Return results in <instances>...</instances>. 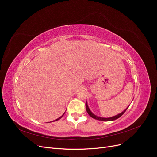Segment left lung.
Returning <instances> with one entry per match:
<instances>
[{"label": "left lung", "mask_w": 157, "mask_h": 157, "mask_svg": "<svg viewBox=\"0 0 157 157\" xmlns=\"http://www.w3.org/2000/svg\"><path fill=\"white\" fill-rule=\"evenodd\" d=\"M85 105H86V112H87V113L89 114V116L90 117H92V118H94L96 120H101V121H113V120H117L118 118H119L121 116H122L124 113L126 111V110L127 109V108H126L124 111L123 112H121V113L116 115V116H114V117H110V118H102V117H98V116L95 115L94 114L92 113L91 112V111L90 110L89 106H88V104H87V102L86 101V103H85Z\"/></svg>", "instance_id": "1"}]
</instances>
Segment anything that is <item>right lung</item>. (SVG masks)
<instances>
[{
  "mask_svg": "<svg viewBox=\"0 0 157 157\" xmlns=\"http://www.w3.org/2000/svg\"><path fill=\"white\" fill-rule=\"evenodd\" d=\"M65 113H64V114H63V115L61 116V117H60L59 118H58L57 119H56V120H54V121H57V120H59V119H61V118H62V117H63V115H64V114H65Z\"/></svg>",
  "mask_w": 157,
  "mask_h": 157,
  "instance_id": "obj_1",
  "label": "right lung"
}]
</instances>
